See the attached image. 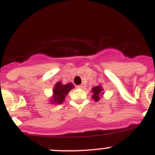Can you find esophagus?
Instances as JSON below:
<instances>
[{
    "instance_id": "esophagus-1",
    "label": "esophagus",
    "mask_w": 155,
    "mask_h": 155,
    "mask_svg": "<svg viewBox=\"0 0 155 155\" xmlns=\"http://www.w3.org/2000/svg\"><path fill=\"white\" fill-rule=\"evenodd\" d=\"M77 87H78V88H80V89L84 88V84H80V85H78Z\"/></svg>"
}]
</instances>
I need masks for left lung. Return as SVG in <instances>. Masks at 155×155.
I'll return each mask as SVG.
<instances>
[{
  "instance_id": "obj_1",
  "label": "left lung",
  "mask_w": 155,
  "mask_h": 155,
  "mask_svg": "<svg viewBox=\"0 0 155 155\" xmlns=\"http://www.w3.org/2000/svg\"><path fill=\"white\" fill-rule=\"evenodd\" d=\"M93 93L92 95V99H94L96 102L99 100L100 99V96L103 94V89L101 87V85L96 86V87H94L91 90Z\"/></svg>"
}]
</instances>
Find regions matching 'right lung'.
<instances>
[{
  "label": "right lung",
  "mask_w": 155,
  "mask_h": 155,
  "mask_svg": "<svg viewBox=\"0 0 155 155\" xmlns=\"http://www.w3.org/2000/svg\"><path fill=\"white\" fill-rule=\"evenodd\" d=\"M74 85L72 83H68L66 84H62L61 82H58L55 84L53 88V97L52 99L53 104H61L64 101L65 97L68 95L70 91L72 90Z\"/></svg>",
  "instance_id": "obj_1"
}]
</instances>
